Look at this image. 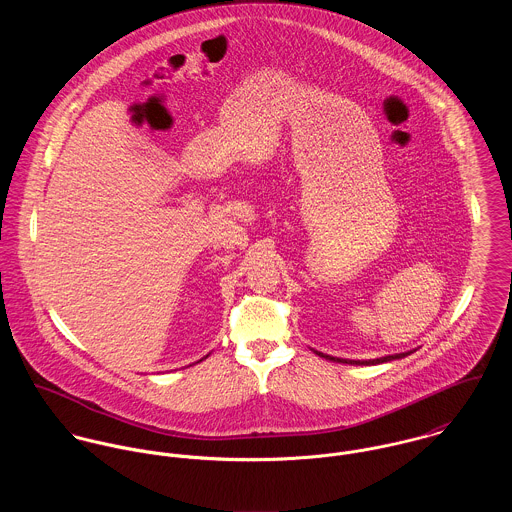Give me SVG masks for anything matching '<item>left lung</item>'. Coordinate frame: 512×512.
I'll use <instances>...</instances> for the list:
<instances>
[{
  "instance_id": "8db88e82",
  "label": "left lung",
  "mask_w": 512,
  "mask_h": 512,
  "mask_svg": "<svg viewBox=\"0 0 512 512\" xmlns=\"http://www.w3.org/2000/svg\"><path fill=\"white\" fill-rule=\"evenodd\" d=\"M315 355L327 359V361H333V363H343V365H380V363H388V361H396V359H404L408 357L410 353L414 351H408V353H396V355H388V357H380V359H370V361H351V359H337V357H331V355H325V353H319V351H313Z\"/></svg>"
}]
</instances>
